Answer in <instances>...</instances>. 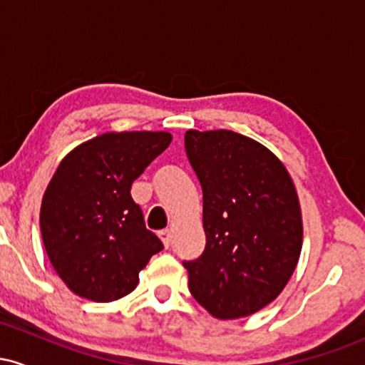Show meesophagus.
Wrapping results in <instances>:
<instances>
[{
	"label": "esophagus",
	"instance_id": "obj_1",
	"mask_svg": "<svg viewBox=\"0 0 365 365\" xmlns=\"http://www.w3.org/2000/svg\"><path fill=\"white\" fill-rule=\"evenodd\" d=\"M159 237H161V240H163V244H165V247L166 249H168V247L171 245V230H161V232H159Z\"/></svg>",
	"mask_w": 365,
	"mask_h": 365
}]
</instances>
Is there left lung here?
<instances>
[{"label": "left lung", "instance_id": "obj_1", "mask_svg": "<svg viewBox=\"0 0 365 365\" xmlns=\"http://www.w3.org/2000/svg\"><path fill=\"white\" fill-rule=\"evenodd\" d=\"M185 150L202 187L206 249L185 261L194 299L217 319L271 304L302 250V212L287 168L257 140L232 130H187Z\"/></svg>", "mask_w": 365, "mask_h": 365}]
</instances>
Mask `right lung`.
<instances>
[{
	"label": "right lung",
	"mask_w": 365,
	"mask_h": 365,
	"mask_svg": "<svg viewBox=\"0 0 365 365\" xmlns=\"http://www.w3.org/2000/svg\"><path fill=\"white\" fill-rule=\"evenodd\" d=\"M171 139L168 132H106L61 159L43 195L41 233L54 271L75 295L94 302L128 295L163 250L130 188Z\"/></svg>",
	"instance_id": "obj_1"
}]
</instances>
